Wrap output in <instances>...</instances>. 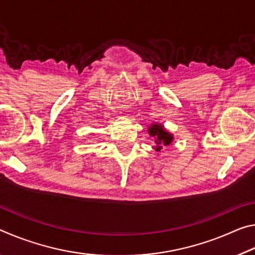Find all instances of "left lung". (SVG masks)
<instances>
[{
	"instance_id": "1",
	"label": "left lung",
	"mask_w": 255,
	"mask_h": 255,
	"mask_svg": "<svg viewBox=\"0 0 255 255\" xmlns=\"http://www.w3.org/2000/svg\"><path fill=\"white\" fill-rule=\"evenodd\" d=\"M147 131L149 133V136L154 138L155 146L153 148L156 150V152H159V150L163 148V146H169L174 139L173 133L166 130L161 124H150L147 128Z\"/></svg>"
}]
</instances>
